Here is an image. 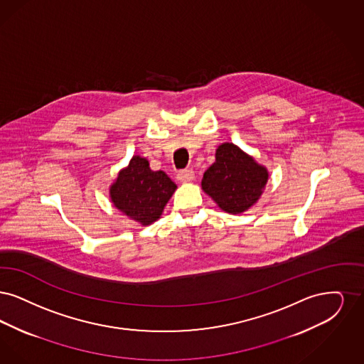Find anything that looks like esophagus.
I'll use <instances>...</instances> for the list:
<instances>
[{
  "instance_id": "obj_1",
  "label": "esophagus",
  "mask_w": 364,
  "mask_h": 364,
  "mask_svg": "<svg viewBox=\"0 0 364 364\" xmlns=\"http://www.w3.org/2000/svg\"><path fill=\"white\" fill-rule=\"evenodd\" d=\"M176 179L181 181V182H190L194 179V171L193 170H183V171H179L176 175Z\"/></svg>"
}]
</instances>
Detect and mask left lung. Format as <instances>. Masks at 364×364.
<instances>
[{
	"label": "left lung",
	"mask_w": 364,
	"mask_h": 364,
	"mask_svg": "<svg viewBox=\"0 0 364 364\" xmlns=\"http://www.w3.org/2000/svg\"><path fill=\"white\" fill-rule=\"evenodd\" d=\"M267 181L265 167L225 142L216 149V161L204 173L201 185L223 210L237 215L257 203Z\"/></svg>",
	"instance_id": "left-lung-1"
}]
</instances>
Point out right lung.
Returning a JSON list of instances; mask_svg holds the SVG:
<instances>
[{
	"instance_id": "add662e5",
	"label": "right lung",
	"mask_w": 364,
	"mask_h": 364,
	"mask_svg": "<svg viewBox=\"0 0 364 364\" xmlns=\"http://www.w3.org/2000/svg\"><path fill=\"white\" fill-rule=\"evenodd\" d=\"M175 189L164 171H152L146 159L133 156L111 186V201L130 219L148 225L160 218Z\"/></svg>"
}]
</instances>
